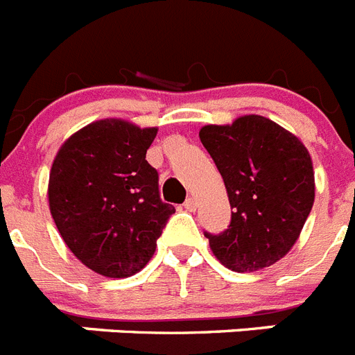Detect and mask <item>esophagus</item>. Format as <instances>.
Wrapping results in <instances>:
<instances>
[{
    "mask_svg": "<svg viewBox=\"0 0 355 355\" xmlns=\"http://www.w3.org/2000/svg\"><path fill=\"white\" fill-rule=\"evenodd\" d=\"M184 210H189V212H194L196 207H198V201H196L194 198H189L187 201H184Z\"/></svg>",
    "mask_w": 355,
    "mask_h": 355,
    "instance_id": "1",
    "label": "esophagus"
}]
</instances>
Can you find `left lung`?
I'll return each mask as SVG.
<instances>
[{"label": "left lung", "mask_w": 355, "mask_h": 355, "mask_svg": "<svg viewBox=\"0 0 355 355\" xmlns=\"http://www.w3.org/2000/svg\"><path fill=\"white\" fill-rule=\"evenodd\" d=\"M199 139L225 181L232 219L209 237L219 263L254 272L277 263L297 241L314 205V166L306 146L263 116L205 125Z\"/></svg>", "instance_id": "1"}]
</instances>
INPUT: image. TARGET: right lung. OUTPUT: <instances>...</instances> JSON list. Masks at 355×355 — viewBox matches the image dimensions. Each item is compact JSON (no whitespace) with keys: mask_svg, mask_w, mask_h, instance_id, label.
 Returning <instances> with one entry per match:
<instances>
[{"mask_svg":"<svg viewBox=\"0 0 355 355\" xmlns=\"http://www.w3.org/2000/svg\"><path fill=\"white\" fill-rule=\"evenodd\" d=\"M157 128L99 119L67 139L49 178L52 219L70 252L105 277H128L156 252L175 209L159 198L146 150Z\"/></svg>","mask_w":355,"mask_h":355,"instance_id":"1","label":"right lung"}]
</instances>
